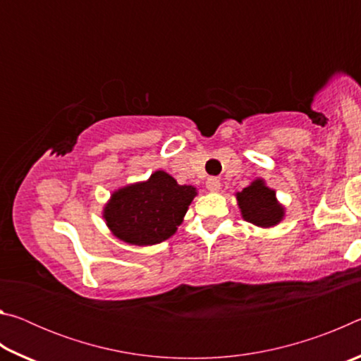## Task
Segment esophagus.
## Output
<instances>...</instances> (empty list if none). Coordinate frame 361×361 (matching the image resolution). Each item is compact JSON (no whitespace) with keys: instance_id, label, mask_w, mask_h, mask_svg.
Wrapping results in <instances>:
<instances>
[{"instance_id":"obj_1","label":"esophagus","mask_w":361,"mask_h":361,"mask_svg":"<svg viewBox=\"0 0 361 361\" xmlns=\"http://www.w3.org/2000/svg\"><path fill=\"white\" fill-rule=\"evenodd\" d=\"M205 186L210 192H218L219 189H221V183H219V180L215 178V176H210V178L205 181Z\"/></svg>"}]
</instances>
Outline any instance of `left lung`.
Listing matches in <instances>:
<instances>
[{
    "instance_id": "1",
    "label": "left lung",
    "mask_w": 361,
    "mask_h": 361,
    "mask_svg": "<svg viewBox=\"0 0 361 361\" xmlns=\"http://www.w3.org/2000/svg\"><path fill=\"white\" fill-rule=\"evenodd\" d=\"M235 197L242 218L259 228H274L285 216V207L277 200L276 191L261 178L243 188Z\"/></svg>"
}]
</instances>
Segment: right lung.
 <instances>
[{"instance_id": "1", "label": "right lung", "mask_w": 361, "mask_h": 361, "mask_svg": "<svg viewBox=\"0 0 361 361\" xmlns=\"http://www.w3.org/2000/svg\"><path fill=\"white\" fill-rule=\"evenodd\" d=\"M197 189L178 185L156 170L146 181L119 188L103 209L108 229L129 245H156L172 237L183 223Z\"/></svg>"}]
</instances>
